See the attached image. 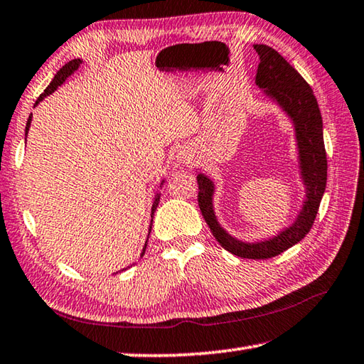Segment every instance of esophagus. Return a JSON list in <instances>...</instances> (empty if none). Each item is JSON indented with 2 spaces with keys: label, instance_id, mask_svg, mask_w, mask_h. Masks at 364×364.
I'll return each mask as SVG.
<instances>
[{
  "label": "esophagus",
  "instance_id": "1",
  "mask_svg": "<svg viewBox=\"0 0 364 364\" xmlns=\"http://www.w3.org/2000/svg\"><path fill=\"white\" fill-rule=\"evenodd\" d=\"M176 160H178V162H180V164H183V165H188V164L193 162V154H191V152L186 149V147H183V149L178 151Z\"/></svg>",
  "mask_w": 364,
  "mask_h": 364
}]
</instances>
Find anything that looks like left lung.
Returning <instances> with one entry per match:
<instances>
[{"mask_svg": "<svg viewBox=\"0 0 364 364\" xmlns=\"http://www.w3.org/2000/svg\"><path fill=\"white\" fill-rule=\"evenodd\" d=\"M260 58L257 69L255 85L262 90L263 96L279 107L287 120L292 123L295 147H297L299 178L304 186V200L294 221L284 226L274 236L262 241L247 242L231 236L220 225L215 213L213 197L217 186L210 176L205 173L197 175L199 184L200 212L204 215L208 228L220 245L232 255L263 260L282 254L304 239L311 230L321 204L326 180H328V160H326L323 139V119L319 112L318 101L300 73L281 56L278 51L267 45H254Z\"/></svg>", "mask_w": 364, "mask_h": 364, "instance_id": "left-lung-1", "label": "left lung"}]
</instances>
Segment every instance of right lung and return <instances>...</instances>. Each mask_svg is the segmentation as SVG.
Here are the masks:
<instances>
[{
  "mask_svg": "<svg viewBox=\"0 0 364 364\" xmlns=\"http://www.w3.org/2000/svg\"><path fill=\"white\" fill-rule=\"evenodd\" d=\"M82 63L83 60L82 59H73V60H70V63H67L63 69H60L56 75H54V78H53V82L48 85V88L43 91V95L38 97V100H36V102H35V106H38V104L45 100L46 96H49V95H53L54 91H56L60 85H63L67 78H69L73 72H77L78 70V67L82 65ZM30 125H32V115L28 117V120H27V127H26V139H27V134H28V130H30ZM165 183V180H162V183H160V188H162V184ZM159 200H160V194H159V191H156V196H154V199H152V208H151V225H149V232H151V228H152V220H154V212H156V208H157V205H159ZM149 237V236H147ZM146 247H147V241L144 242V247H143V252H141V257L144 255V252H146ZM139 257V258H141ZM123 269H127V268H123ZM122 269V271H123Z\"/></svg>",
  "mask_w": 364,
  "mask_h": 364,
  "instance_id": "1",
  "label": "right lung"
}]
</instances>
